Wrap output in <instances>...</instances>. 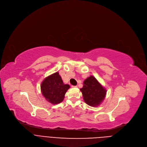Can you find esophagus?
Wrapping results in <instances>:
<instances>
[{
  "label": "esophagus",
  "mask_w": 147,
  "mask_h": 147,
  "mask_svg": "<svg viewBox=\"0 0 147 147\" xmlns=\"http://www.w3.org/2000/svg\"><path fill=\"white\" fill-rule=\"evenodd\" d=\"M71 87H73V88H77V86H72Z\"/></svg>",
  "instance_id": "esophagus-1"
}]
</instances>
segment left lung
<instances>
[{"instance_id":"1","label":"left lung","mask_w":147,"mask_h":147,"mask_svg":"<svg viewBox=\"0 0 147 147\" xmlns=\"http://www.w3.org/2000/svg\"><path fill=\"white\" fill-rule=\"evenodd\" d=\"M83 83L84 86L80 90L84 101L92 107L100 105L105 96V88L93 76L87 78Z\"/></svg>"}]
</instances>
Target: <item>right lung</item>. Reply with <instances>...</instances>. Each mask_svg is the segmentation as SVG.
Masks as SVG:
<instances>
[{
	"mask_svg": "<svg viewBox=\"0 0 147 147\" xmlns=\"http://www.w3.org/2000/svg\"><path fill=\"white\" fill-rule=\"evenodd\" d=\"M69 88V84L63 83L58 72L46 77L41 84L43 96L53 104L61 102L64 100L65 92Z\"/></svg>",
	"mask_w": 147,
	"mask_h": 147,
	"instance_id": "obj_1",
	"label": "right lung"
}]
</instances>
